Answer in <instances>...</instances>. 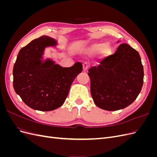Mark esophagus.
I'll return each mask as SVG.
<instances>
[{
	"label": "esophagus",
	"instance_id": "34e87169",
	"mask_svg": "<svg viewBox=\"0 0 157 157\" xmlns=\"http://www.w3.org/2000/svg\"><path fill=\"white\" fill-rule=\"evenodd\" d=\"M89 67H90V65H89L88 63L84 62V63H83V69H84V71L88 70V69L89 68Z\"/></svg>",
	"mask_w": 157,
	"mask_h": 157
}]
</instances>
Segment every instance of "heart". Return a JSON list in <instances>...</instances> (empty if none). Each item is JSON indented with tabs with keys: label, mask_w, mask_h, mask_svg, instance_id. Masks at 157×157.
<instances>
[{
	"label": "heart",
	"mask_w": 157,
	"mask_h": 157,
	"mask_svg": "<svg viewBox=\"0 0 157 157\" xmlns=\"http://www.w3.org/2000/svg\"><path fill=\"white\" fill-rule=\"evenodd\" d=\"M100 50V53L102 56H108L111 53L112 48L111 45L105 43V44H101V43H96L90 46L88 48V51L90 52H97Z\"/></svg>",
	"instance_id": "obj_1"
}]
</instances>
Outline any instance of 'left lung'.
I'll return each mask as SVG.
<instances>
[{
	"label": "left lung",
	"instance_id": "left-lung-1",
	"mask_svg": "<svg viewBox=\"0 0 157 157\" xmlns=\"http://www.w3.org/2000/svg\"><path fill=\"white\" fill-rule=\"evenodd\" d=\"M90 91L96 105L107 111L130 105L144 84V67L137 51L121 44L114 54L88 70Z\"/></svg>",
	"mask_w": 157,
	"mask_h": 157
}]
</instances>
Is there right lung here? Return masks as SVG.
I'll use <instances>...</instances> for the list:
<instances>
[{
	"label": "right lung",
	"instance_id": "right-lung-1",
	"mask_svg": "<svg viewBox=\"0 0 157 157\" xmlns=\"http://www.w3.org/2000/svg\"><path fill=\"white\" fill-rule=\"evenodd\" d=\"M56 44V41L47 36L33 40L20 50L13 65L14 90L35 110L50 111L62 105L71 84L82 71L80 62L62 67L49 59L42 61L45 47Z\"/></svg>",
	"mask_w": 157,
	"mask_h": 157
}]
</instances>
